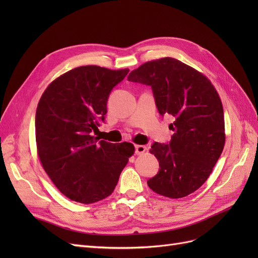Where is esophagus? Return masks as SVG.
Instances as JSON below:
<instances>
[{
    "mask_svg": "<svg viewBox=\"0 0 258 258\" xmlns=\"http://www.w3.org/2000/svg\"><path fill=\"white\" fill-rule=\"evenodd\" d=\"M146 152V147L144 145H136V154L141 155Z\"/></svg>",
    "mask_w": 258,
    "mask_h": 258,
    "instance_id": "34e87169",
    "label": "esophagus"
}]
</instances>
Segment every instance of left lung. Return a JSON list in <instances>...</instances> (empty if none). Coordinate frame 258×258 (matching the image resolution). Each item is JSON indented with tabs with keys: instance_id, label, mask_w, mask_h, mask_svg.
Returning <instances> with one entry per match:
<instances>
[{
	"instance_id": "left-lung-1",
	"label": "left lung",
	"mask_w": 258,
	"mask_h": 258,
	"mask_svg": "<svg viewBox=\"0 0 258 258\" xmlns=\"http://www.w3.org/2000/svg\"><path fill=\"white\" fill-rule=\"evenodd\" d=\"M130 82L152 86L159 114L174 118L170 144L155 142L150 150L159 172L147 181L161 196L177 199L204 185L225 145L224 110L206 75L174 58L152 60L134 70Z\"/></svg>"
}]
</instances>
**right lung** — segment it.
Listing matches in <instances>:
<instances>
[{
    "instance_id": "obj_1",
    "label": "right lung",
    "mask_w": 258,
    "mask_h": 258,
    "mask_svg": "<svg viewBox=\"0 0 258 258\" xmlns=\"http://www.w3.org/2000/svg\"><path fill=\"white\" fill-rule=\"evenodd\" d=\"M128 69L85 66L53 80L38 101L35 140L38 159L66 197L89 205L114 191L122 169L135 154L129 142L99 141L113 87Z\"/></svg>"
}]
</instances>
